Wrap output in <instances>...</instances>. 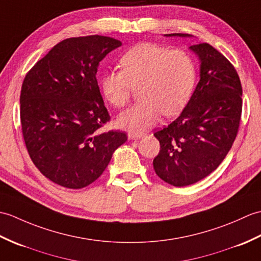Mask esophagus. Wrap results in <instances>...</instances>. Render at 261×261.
I'll list each match as a JSON object with an SVG mask.
<instances>
[{
    "instance_id": "34e87169",
    "label": "esophagus",
    "mask_w": 261,
    "mask_h": 261,
    "mask_svg": "<svg viewBox=\"0 0 261 261\" xmlns=\"http://www.w3.org/2000/svg\"><path fill=\"white\" fill-rule=\"evenodd\" d=\"M144 137L143 133H138V132H129L128 133V138L129 140H138V138Z\"/></svg>"
}]
</instances>
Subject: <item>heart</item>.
I'll use <instances>...</instances> for the list:
<instances>
[{"label": "heart", "mask_w": 261, "mask_h": 261, "mask_svg": "<svg viewBox=\"0 0 261 261\" xmlns=\"http://www.w3.org/2000/svg\"><path fill=\"white\" fill-rule=\"evenodd\" d=\"M120 71L107 72L100 79L103 97L114 107L123 108L137 90L140 101L121 113L117 123L129 132H144L163 114L173 117L187 106L196 79L195 63L183 50H171L155 43H140L119 60Z\"/></svg>", "instance_id": "1"}]
</instances>
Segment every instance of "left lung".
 I'll return each instance as SVG.
<instances>
[{"label":"left lung","instance_id":"8db88e82","mask_svg":"<svg viewBox=\"0 0 261 261\" xmlns=\"http://www.w3.org/2000/svg\"><path fill=\"white\" fill-rule=\"evenodd\" d=\"M191 49L201 60L200 82L181 115L154 133L161 145L153 161L155 173L174 187L199 182L221 164L238 134L242 113V87L232 63L209 43Z\"/></svg>","mask_w":261,"mask_h":261}]
</instances>
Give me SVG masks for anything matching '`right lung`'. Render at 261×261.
Returning <instances> with one entry per match:
<instances>
[{"label":"right lung","instance_id":"right-lung-1","mask_svg":"<svg viewBox=\"0 0 261 261\" xmlns=\"http://www.w3.org/2000/svg\"><path fill=\"white\" fill-rule=\"evenodd\" d=\"M120 45L103 36L62 40L23 80L20 119L28 152L39 171L63 188L95 182L127 141L125 132H101L111 116L96 78L99 62Z\"/></svg>","mask_w":261,"mask_h":261}]
</instances>
